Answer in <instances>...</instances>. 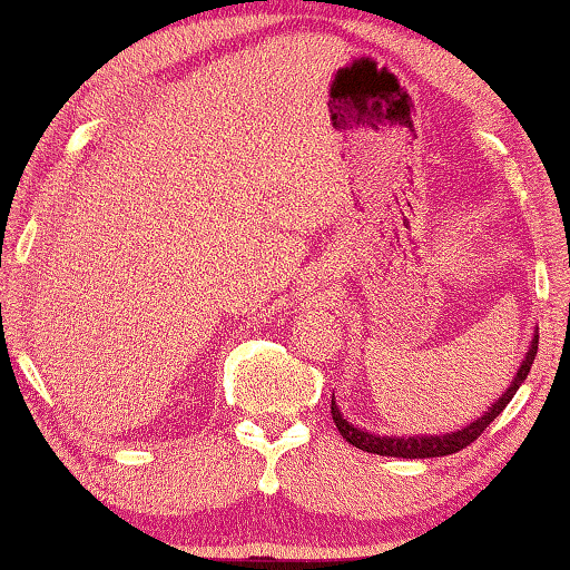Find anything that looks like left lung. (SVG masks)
Returning <instances> with one entry per match:
<instances>
[{
  "label": "left lung",
  "mask_w": 570,
  "mask_h": 570,
  "mask_svg": "<svg viewBox=\"0 0 570 570\" xmlns=\"http://www.w3.org/2000/svg\"><path fill=\"white\" fill-rule=\"evenodd\" d=\"M538 354V334L533 336V342H530V350L525 352V360L520 364V370L515 374V380L510 382V387L505 390L503 397H498L493 402V407H490L485 414H480L475 422H470L468 428H462L458 432H448V435H417V438H380V435H370V432H364L360 428H354V424L346 422L342 417L340 407H336L334 400H332V420L336 424V430H340V435L350 442V445L360 448L364 452H374V455H384V458H442V455H452V452H460L465 450L468 445H472L480 435L482 430L490 428V422H493L500 412L508 407V402L515 397V392L520 384L525 382L530 366H533V360Z\"/></svg>",
  "instance_id": "left-lung-1"
}]
</instances>
